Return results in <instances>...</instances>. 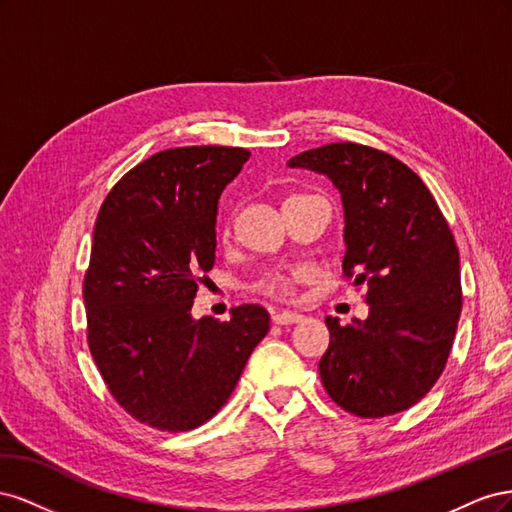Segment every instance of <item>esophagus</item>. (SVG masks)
<instances>
[{
  "label": "esophagus",
  "instance_id": "obj_1",
  "mask_svg": "<svg viewBox=\"0 0 512 512\" xmlns=\"http://www.w3.org/2000/svg\"><path fill=\"white\" fill-rule=\"evenodd\" d=\"M271 320L275 322V324H297V322H303V316L301 314H297V312H273V316H271Z\"/></svg>",
  "mask_w": 512,
  "mask_h": 512
}]
</instances>
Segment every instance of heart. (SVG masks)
Wrapping results in <instances>:
<instances>
[{"mask_svg": "<svg viewBox=\"0 0 512 512\" xmlns=\"http://www.w3.org/2000/svg\"><path fill=\"white\" fill-rule=\"evenodd\" d=\"M309 280V273L305 269H292V271H267L258 277L254 290L267 294L275 299H290L297 292V286Z\"/></svg>", "mask_w": 512, "mask_h": 512, "instance_id": "b5f03b06", "label": "heart"}]
</instances>
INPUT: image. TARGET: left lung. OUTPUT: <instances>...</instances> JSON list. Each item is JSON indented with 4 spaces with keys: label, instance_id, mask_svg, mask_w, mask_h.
Returning a JSON list of instances; mask_svg holds the SVG:
<instances>
[{
    "label": "left lung",
    "instance_id": "8db88e82",
    "mask_svg": "<svg viewBox=\"0 0 512 512\" xmlns=\"http://www.w3.org/2000/svg\"><path fill=\"white\" fill-rule=\"evenodd\" d=\"M288 166L327 175L342 192L344 277L367 286L365 320L324 318V389L354 416L404 412L431 391L453 348L463 301L453 232L423 179L391 153L346 141Z\"/></svg>",
    "mask_w": 512,
    "mask_h": 512
}]
</instances>
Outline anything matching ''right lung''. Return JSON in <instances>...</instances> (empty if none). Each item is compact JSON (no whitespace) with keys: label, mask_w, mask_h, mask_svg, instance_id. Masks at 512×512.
<instances>
[{"label":"right lung","mask_w":512,"mask_h":512,"mask_svg":"<svg viewBox=\"0 0 512 512\" xmlns=\"http://www.w3.org/2000/svg\"><path fill=\"white\" fill-rule=\"evenodd\" d=\"M250 160L241 147H175L136 164L100 207L83 282L87 344L108 391L136 421L190 431L226 404L269 312L194 320L215 262V215Z\"/></svg>","instance_id":"add662e5"}]
</instances>
